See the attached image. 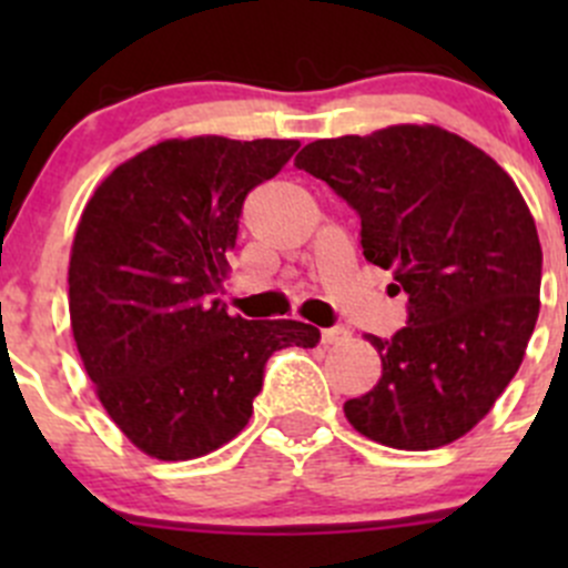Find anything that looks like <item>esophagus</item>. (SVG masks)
Segmentation results:
<instances>
[{
	"instance_id": "esophagus-1",
	"label": "esophagus",
	"mask_w": 568,
	"mask_h": 568,
	"mask_svg": "<svg viewBox=\"0 0 568 568\" xmlns=\"http://www.w3.org/2000/svg\"><path fill=\"white\" fill-rule=\"evenodd\" d=\"M348 337H352L348 326H326V329H321V341L324 343H346Z\"/></svg>"
}]
</instances>
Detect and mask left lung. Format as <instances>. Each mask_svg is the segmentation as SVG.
Listing matches in <instances>:
<instances>
[{"mask_svg":"<svg viewBox=\"0 0 568 568\" xmlns=\"http://www.w3.org/2000/svg\"><path fill=\"white\" fill-rule=\"evenodd\" d=\"M359 216L365 261L393 268L406 326L368 335L382 379L348 423L398 450L464 437L519 371L538 318L541 244L517 183L439 125L316 140L294 159Z\"/></svg>","mask_w":568,"mask_h":568,"instance_id":"obj_1","label":"left lung"}]
</instances>
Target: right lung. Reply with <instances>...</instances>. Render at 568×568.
I'll use <instances>...</instances> for the list:
<instances>
[{
	"label": "right lung",
	"instance_id": "obj_1",
	"mask_svg": "<svg viewBox=\"0 0 568 568\" xmlns=\"http://www.w3.org/2000/svg\"><path fill=\"white\" fill-rule=\"evenodd\" d=\"M296 140H168L101 181L68 266L73 341L101 404L148 456L186 462L250 423L268 357L313 348L305 321L227 316L216 300L244 197Z\"/></svg>",
	"mask_w": 568,
	"mask_h": 568
}]
</instances>
